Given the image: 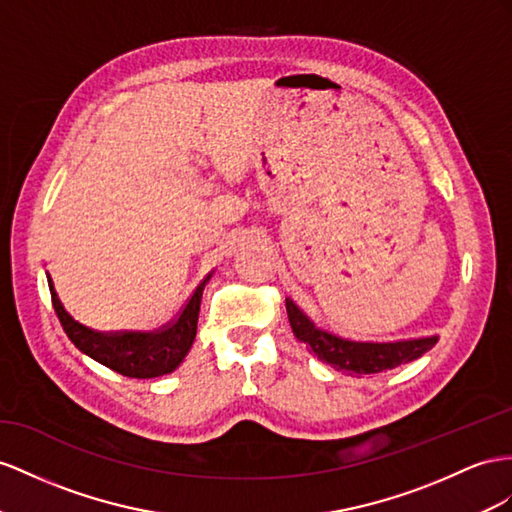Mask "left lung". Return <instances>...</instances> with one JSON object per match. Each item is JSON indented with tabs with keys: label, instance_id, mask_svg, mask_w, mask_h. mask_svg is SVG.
<instances>
[{
	"label": "left lung",
	"instance_id": "1",
	"mask_svg": "<svg viewBox=\"0 0 512 512\" xmlns=\"http://www.w3.org/2000/svg\"><path fill=\"white\" fill-rule=\"evenodd\" d=\"M285 309L298 342L307 344L320 361L348 374H381L393 370L419 359L439 342V335L396 339V342H357L320 329L292 298H285Z\"/></svg>",
	"mask_w": 512,
	"mask_h": 512
}]
</instances>
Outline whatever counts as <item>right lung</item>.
Wrapping results in <instances>:
<instances>
[{
  "instance_id": "obj_1",
  "label": "right lung",
  "mask_w": 512,
  "mask_h": 512,
  "mask_svg": "<svg viewBox=\"0 0 512 512\" xmlns=\"http://www.w3.org/2000/svg\"><path fill=\"white\" fill-rule=\"evenodd\" d=\"M212 274L214 272H209L201 281V285L196 287L194 294L188 298V303L183 305L179 316L173 322L151 333H101L95 329H88V326L77 322L71 313L64 309L49 274L47 283L51 300H54V309L64 326V331H67L71 342L80 348L84 355L129 378H155L175 372L190 352L196 337V322H199L203 290L207 281L212 279Z\"/></svg>"
}]
</instances>
